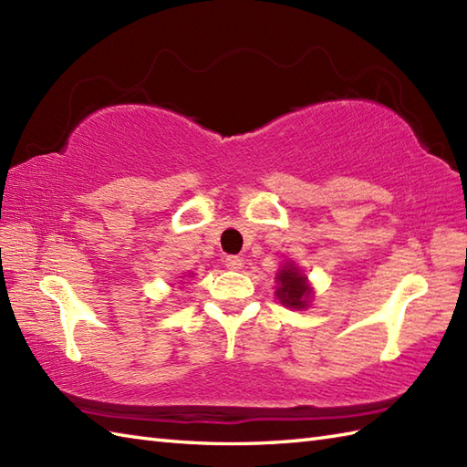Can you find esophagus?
Instances as JSON below:
<instances>
[{
  "label": "esophagus",
  "mask_w": 467,
  "mask_h": 467,
  "mask_svg": "<svg viewBox=\"0 0 467 467\" xmlns=\"http://www.w3.org/2000/svg\"><path fill=\"white\" fill-rule=\"evenodd\" d=\"M224 265H226L228 271H239L243 266V259H241V256L231 254V256H226V259H224Z\"/></svg>",
  "instance_id": "1"
}]
</instances>
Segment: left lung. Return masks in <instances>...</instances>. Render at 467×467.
I'll return each instance as SVG.
<instances>
[{"mask_svg": "<svg viewBox=\"0 0 467 467\" xmlns=\"http://www.w3.org/2000/svg\"><path fill=\"white\" fill-rule=\"evenodd\" d=\"M276 296L285 306H291V309H305L306 301L311 296V286L306 285V276L296 269V266L286 265L276 275Z\"/></svg>", "mask_w": 467, "mask_h": 467, "instance_id": "obj_1", "label": "left lung"}]
</instances>
